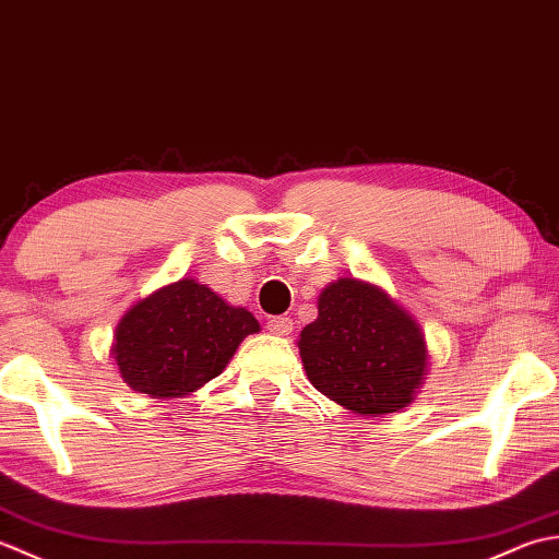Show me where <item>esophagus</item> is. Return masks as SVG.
Returning <instances> with one entry per match:
<instances>
[{"instance_id": "esophagus-1", "label": "esophagus", "mask_w": 559, "mask_h": 559, "mask_svg": "<svg viewBox=\"0 0 559 559\" xmlns=\"http://www.w3.org/2000/svg\"><path fill=\"white\" fill-rule=\"evenodd\" d=\"M267 330L272 335H289L294 330V323L287 316H272L267 318Z\"/></svg>"}]
</instances>
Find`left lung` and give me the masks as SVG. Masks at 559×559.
Instances as JSON below:
<instances>
[{
  "label": "left lung",
  "instance_id": "obj_1",
  "mask_svg": "<svg viewBox=\"0 0 559 559\" xmlns=\"http://www.w3.org/2000/svg\"><path fill=\"white\" fill-rule=\"evenodd\" d=\"M299 355L313 389L359 415L395 413L413 401L427 367L419 325L379 287L337 280L301 330Z\"/></svg>",
  "mask_w": 559,
  "mask_h": 559
}]
</instances>
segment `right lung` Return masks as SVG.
Listing matches in <instances>:
<instances>
[{"label": "right lung", "mask_w": 559, "mask_h": 559, "mask_svg": "<svg viewBox=\"0 0 559 559\" xmlns=\"http://www.w3.org/2000/svg\"><path fill=\"white\" fill-rule=\"evenodd\" d=\"M258 330L250 311L195 280H180L124 313L112 355L132 391L180 397L219 376L241 340Z\"/></svg>", "instance_id": "1"}]
</instances>
